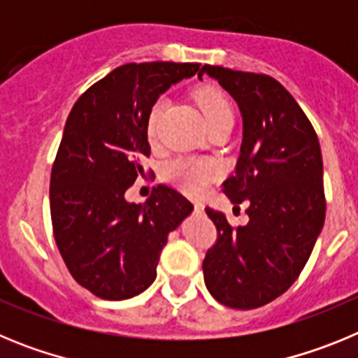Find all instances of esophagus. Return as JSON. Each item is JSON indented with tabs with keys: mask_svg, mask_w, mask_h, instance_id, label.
Instances as JSON below:
<instances>
[{
	"mask_svg": "<svg viewBox=\"0 0 358 358\" xmlns=\"http://www.w3.org/2000/svg\"><path fill=\"white\" fill-rule=\"evenodd\" d=\"M194 211L195 213H202V211H204V204H202V202H195Z\"/></svg>",
	"mask_w": 358,
	"mask_h": 358,
	"instance_id": "34e87169",
	"label": "esophagus"
}]
</instances>
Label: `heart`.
<instances>
[{
    "instance_id": "1",
    "label": "heart",
    "mask_w": 358,
    "mask_h": 358,
    "mask_svg": "<svg viewBox=\"0 0 358 358\" xmlns=\"http://www.w3.org/2000/svg\"><path fill=\"white\" fill-rule=\"evenodd\" d=\"M199 106H201L204 118H206L210 129L218 127V125H227L235 122V113L231 106L229 98L224 91L213 85H204L195 93ZM164 109V98H157L148 109L147 116V132L148 136L156 134L157 122L161 118V113ZM218 173V166L211 159H199V157H181L169 164L166 169V177L169 181L179 186L182 192L189 195H201L208 188L211 179H215Z\"/></svg>"
}]
</instances>
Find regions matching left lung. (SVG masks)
<instances>
[{
  "instance_id": "1",
  "label": "left lung",
  "mask_w": 358,
  "mask_h": 358,
  "mask_svg": "<svg viewBox=\"0 0 358 358\" xmlns=\"http://www.w3.org/2000/svg\"><path fill=\"white\" fill-rule=\"evenodd\" d=\"M202 71L235 98L243 118L236 172L224 181L233 204L248 202V226L206 208L217 242L202 262L204 283L236 310L267 305L308 262L327 215L317 134L292 94L264 73L206 64Z\"/></svg>"
}]
</instances>
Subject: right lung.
Here are the masks:
<instances>
[{
    "instance_id": "1",
    "label": "right lung",
    "mask_w": 358,
    "mask_h": 358,
    "mask_svg": "<svg viewBox=\"0 0 358 358\" xmlns=\"http://www.w3.org/2000/svg\"><path fill=\"white\" fill-rule=\"evenodd\" d=\"M197 71V62L123 64L82 93L66 120L50 179L53 236L69 274L96 297L122 301L148 289L169 233L194 210L170 186L152 189L143 206L125 192L145 177L148 109Z\"/></svg>"
}]
</instances>
